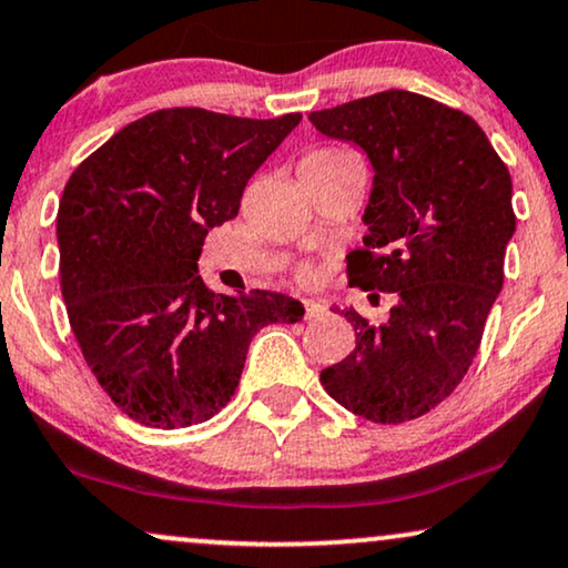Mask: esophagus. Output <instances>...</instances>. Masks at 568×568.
<instances>
[{"label":"esophagus","mask_w":568,"mask_h":568,"mask_svg":"<svg viewBox=\"0 0 568 568\" xmlns=\"http://www.w3.org/2000/svg\"><path fill=\"white\" fill-rule=\"evenodd\" d=\"M322 314H327V304L324 301H306V320H316Z\"/></svg>","instance_id":"34e87169"}]
</instances>
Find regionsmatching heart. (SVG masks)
Wrapping results in <instances>:
<instances>
[{"label":"heart","mask_w":568,"mask_h":568,"mask_svg":"<svg viewBox=\"0 0 568 568\" xmlns=\"http://www.w3.org/2000/svg\"><path fill=\"white\" fill-rule=\"evenodd\" d=\"M345 153H339V150H316V153L306 155L304 163H337V161H345Z\"/></svg>","instance_id":"heart-1"}]
</instances>
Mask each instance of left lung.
<instances>
[{
	"label": "left lung",
	"instance_id": "obj_1",
	"mask_svg": "<svg viewBox=\"0 0 568 568\" xmlns=\"http://www.w3.org/2000/svg\"><path fill=\"white\" fill-rule=\"evenodd\" d=\"M308 121L372 163L368 233L347 254V277L361 291L395 293L379 327L335 306L353 324L355 347L324 368L322 384L366 420L420 418L463 382L501 293L517 229L509 169L467 113L410 90L314 111Z\"/></svg>",
	"mask_w": 568,
	"mask_h": 568
}]
</instances>
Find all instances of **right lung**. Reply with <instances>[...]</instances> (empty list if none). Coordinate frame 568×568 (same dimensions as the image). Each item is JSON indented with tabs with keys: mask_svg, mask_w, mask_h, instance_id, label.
<instances>
[{
	"mask_svg": "<svg viewBox=\"0 0 568 568\" xmlns=\"http://www.w3.org/2000/svg\"><path fill=\"white\" fill-rule=\"evenodd\" d=\"M298 121L163 109L126 124L67 181L57 213L67 316L98 384L142 426L213 418L256 332L304 316L283 293L225 296L196 275L207 231L239 215L246 181Z\"/></svg>",
	"mask_w": 568,
	"mask_h": 568,
	"instance_id": "add662e5",
	"label": "right lung"
}]
</instances>
